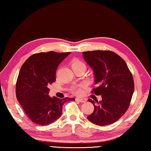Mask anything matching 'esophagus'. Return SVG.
I'll return each instance as SVG.
<instances>
[{
  "label": "esophagus",
  "mask_w": 151,
  "mask_h": 151,
  "mask_svg": "<svg viewBox=\"0 0 151 151\" xmlns=\"http://www.w3.org/2000/svg\"><path fill=\"white\" fill-rule=\"evenodd\" d=\"M76 101L81 102V103H85L86 101V99L83 98H76Z\"/></svg>",
  "instance_id": "obj_1"
}]
</instances>
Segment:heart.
Returning a JSON list of instances; mask_svg holds the SVG:
<instances>
[{"label": "heart", "instance_id": "heart-1", "mask_svg": "<svg viewBox=\"0 0 151 151\" xmlns=\"http://www.w3.org/2000/svg\"><path fill=\"white\" fill-rule=\"evenodd\" d=\"M71 65H72V68H81V67L86 68L85 63L83 61H82L81 60H80L79 59H73L72 61ZM83 86H82V85L79 86H75V87H73V88H72V92L74 93V94L80 95V94H81L83 92Z\"/></svg>", "mask_w": 151, "mask_h": 151}]
</instances>
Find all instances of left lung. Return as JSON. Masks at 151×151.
Here are the masks:
<instances>
[{
    "label": "left lung",
    "mask_w": 151,
    "mask_h": 151,
    "mask_svg": "<svg viewBox=\"0 0 151 151\" xmlns=\"http://www.w3.org/2000/svg\"><path fill=\"white\" fill-rule=\"evenodd\" d=\"M83 55L95 75L98 86L92 92L102 98L101 101L88 99L94 110L87 118L97 125H110L118 121L129 107L134 90L132 75L125 61L112 51L83 52Z\"/></svg>",
    "instance_id": "1"
}]
</instances>
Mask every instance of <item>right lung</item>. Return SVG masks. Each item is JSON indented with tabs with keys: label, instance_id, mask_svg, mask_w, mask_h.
<instances>
[{
	"label": "right lung",
	"instance_id": "add662e5",
	"mask_svg": "<svg viewBox=\"0 0 151 151\" xmlns=\"http://www.w3.org/2000/svg\"><path fill=\"white\" fill-rule=\"evenodd\" d=\"M70 52H41L31 55L21 66L16 83V96L32 122L47 125L62 114L63 106L74 98H50L49 86L55 81L56 70Z\"/></svg>",
	"mask_w": 151,
	"mask_h": 151
}]
</instances>
